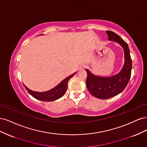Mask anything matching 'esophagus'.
Masks as SVG:
<instances>
[{"label":"esophagus","mask_w":147,"mask_h":147,"mask_svg":"<svg viewBox=\"0 0 147 147\" xmlns=\"http://www.w3.org/2000/svg\"><path fill=\"white\" fill-rule=\"evenodd\" d=\"M85 67H86V65H82L80 66L79 70H82V69H84L85 68Z\"/></svg>","instance_id":"34e87169"}]
</instances>
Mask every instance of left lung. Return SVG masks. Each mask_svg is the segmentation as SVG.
Listing matches in <instances>:
<instances>
[{"label":"left lung","instance_id":"1","mask_svg":"<svg viewBox=\"0 0 147 147\" xmlns=\"http://www.w3.org/2000/svg\"><path fill=\"white\" fill-rule=\"evenodd\" d=\"M106 33L109 40L116 42L123 47L124 64L118 74L109 77L96 76L88 69L86 70L87 72L86 83L88 91L93 96L102 99H109L121 93L129 81L132 70V60L127 43L112 31L107 30Z\"/></svg>","mask_w":147,"mask_h":147}]
</instances>
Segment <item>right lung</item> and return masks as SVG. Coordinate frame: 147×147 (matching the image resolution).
<instances>
[{"label":"right lung","instance_id":"1","mask_svg":"<svg viewBox=\"0 0 147 147\" xmlns=\"http://www.w3.org/2000/svg\"><path fill=\"white\" fill-rule=\"evenodd\" d=\"M76 74H72L68 77H67L63 80L60 83H59L56 86L53 88L51 90L45 91V92H36L29 90L28 88L26 87L25 85L24 87L26 90L28 91L29 94L34 97V98L40 100L45 101V102H50L58 99L63 97L67 91L68 86V82L69 80L72 78L74 75Z\"/></svg>","mask_w":147,"mask_h":147}]
</instances>
